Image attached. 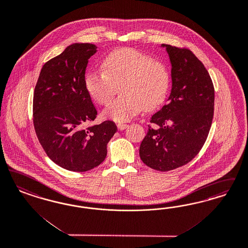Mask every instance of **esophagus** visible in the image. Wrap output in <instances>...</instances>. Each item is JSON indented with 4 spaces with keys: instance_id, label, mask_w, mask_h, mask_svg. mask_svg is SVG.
Listing matches in <instances>:
<instances>
[{
    "instance_id": "1",
    "label": "esophagus",
    "mask_w": 248,
    "mask_h": 248,
    "mask_svg": "<svg viewBox=\"0 0 248 248\" xmlns=\"http://www.w3.org/2000/svg\"><path fill=\"white\" fill-rule=\"evenodd\" d=\"M127 126H128V124H117V128L119 129V130H124L125 128H127Z\"/></svg>"
}]
</instances>
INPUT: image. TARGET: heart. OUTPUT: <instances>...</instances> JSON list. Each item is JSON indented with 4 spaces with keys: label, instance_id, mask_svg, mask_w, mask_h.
Here are the masks:
<instances>
[{
    "label": "heart",
    "instance_id": "obj_1",
    "mask_svg": "<svg viewBox=\"0 0 248 248\" xmlns=\"http://www.w3.org/2000/svg\"><path fill=\"white\" fill-rule=\"evenodd\" d=\"M104 71L91 69L85 86L91 97L100 105H107L121 84L118 97L104 111L115 122L132 119L138 112L153 109L164 102L169 93L170 77L165 64L134 48H121L103 60Z\"/></svg>",
    "mask_w": 248,
    "mask_h": 248
}]
</instances>
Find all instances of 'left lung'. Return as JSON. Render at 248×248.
I'll list each match as a JSON object with an SVG mask.
<instances>
[{
    "label": "left lung",
    "mask_w": 248,
    "mask_h": 248,
    "mask_svg": "<svg viewBox=\"0 0 248 248\" xmlns=\"http://www.w3.org/2000/svg\"><path fill=\"white\" fill-rule=\"evenodd\" d=\"M161 46L170 56L172 89L169 103L151 117L139 155L149 168L169 171L192 160L204 145L214 118V87L189 49Z\"/></svg>",
    "instance_id": "obj_1"
}]
</instances>
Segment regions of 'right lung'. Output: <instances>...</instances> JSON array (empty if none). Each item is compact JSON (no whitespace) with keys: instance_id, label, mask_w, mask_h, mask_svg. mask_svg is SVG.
Returning a JSON list of instances; mask_svg holds the SVG:
<instances>
[{"instance_id":"add662e5","label":"right lung","mask_w":248,"mask_h":248,"mask_svg":"<svg viewBox=\"0 0 248 248\" xmlns=\"http://www.w3.org/2000/svg\"><path fill=\"white\" fill-rule=\"evenodd\" d=\"M93 44H73L41 69L33 98V122L40 145L52 161L70 171L84 172L106 157L107 144L116 133L111 121L89 125L97 110L85 86Z\"/></svg>"}]
</instances>
